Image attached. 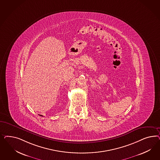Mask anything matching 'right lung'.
Instances as JSON below:
<instances>
[{
	"instance_id": "1",
	"label": "right lung",
	"mask_w": 160,
	"mask_h": 160,
	"mask_svg": "<svg viewBox=\"0 0 160 160\" xmlns=\"http://www.w3.org/2000/svg\"><path fill=\"white\" fill-rule=\"evenodd\" d=\"M39 116H42V117L43 116H42V115H39Z\"/></svg>"
}]
</instances>
